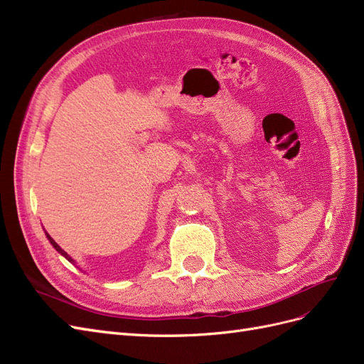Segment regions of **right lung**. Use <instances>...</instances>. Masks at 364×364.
Here are the masks:
<instances>
[{"label":"right lung","mask_w":364,"mask_h":364,"mask_svg":"<svg viewBox=\"0 0 364 364\" xmlns=\"http://www.w3.org/2000/svg\"><path fill=\"white\" fill-rule=\"evenodd\" d=\"M45 234H46V237H48V240H50V243H51V245H53V246H54V248H55V250H57V252H60V254H62V255H63V257H65V259H68V260H69V262H71V263H74V260H73V259H71V257H69V255H68V254H66V252H65V251H63V250H62V248H60V246H58V245H57V243H55V242H54V240H53V239H51V236H50V234H48V232H45Z\"/></svg>","instance_id":"add662e5"}]
</instances>
